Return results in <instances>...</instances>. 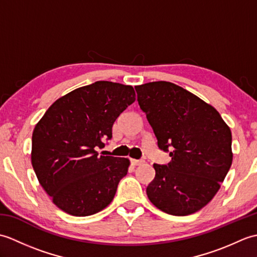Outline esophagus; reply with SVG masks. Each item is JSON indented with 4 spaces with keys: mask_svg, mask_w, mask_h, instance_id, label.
Masks as SVG:
<instances>
[{
    "mask_svg": "<svg viewBox=\"0 0 257 257\" xmlns=\"http://www.w3.org/2000/svg\"><path fill=\"white\" fill-rule=\"evenodd\" d=\"M130 162H132L133 166H139V165H141V163H143L144 161H143V160H137V159H132V160H130Z\"/></svg>",
    "mask_w": 257,
    "mask_h": 257,
    "instance_id": "34e87169",
    "label": "esophagus"
}]
</instances>
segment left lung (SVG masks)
I'll return each instance as SVG.
<instances>
[{
    "instance_id": "obj_1",
    "label": "left lung",
    "mask_w": 257,
    "mask_h": 257,
    "mask_svg": "<svg viewBox=\"0 0 257 257\" xmlns=\"http://www.w3.org/2000/svg\"><path fill=\"white\" fill-rule=\"evenodd\" d=\"M137 100L171 161L154 168L147 195L158 209L176 216L201 210L220 189L232 165V134L214 107L176 84L136 86Z\"/></svg>"
}]
</instances>
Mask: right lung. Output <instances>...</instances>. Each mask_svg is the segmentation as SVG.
I'll return each mask as SVG.
<instances>
[{
	"instance_id": "1",
	"label": "right lung",
	"mask_w": 257,
	"mask_h": 257,
	"mask_svg": "<svg viewBox=\"0 0 257 257\" xmlns=\"http://www.w3.org/2000/svg\"><path fill=\"white\" fill-rule=\"evenodd\" d=\"M136 100L132 86L99 80L70 91L47 109L32 136V166L54 204L74 216L101 211L128 172L127 158L98 157L112 124Z\"/></svg>"
}]
</instances>
